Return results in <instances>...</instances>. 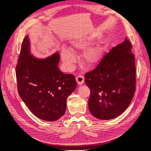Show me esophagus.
I'll return each instance as SVG.
<instances>
[{"label":"esophagus","mask_w":151,"mask_h":151,"mask_svg":"<svg viewBox=\"0 0 151 151\" xmlns=\"http://www.w3.org/2000/svg\"><path fill=\"white\" fill-rule=\"evenodd\" d=\"M76 81H77V84H78L79 85H82V84L84 83V77L82 76H81V75L77 76L76 77Z\"/></svg>","instance_id":"34e87169"}]
</instances>
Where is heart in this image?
Segmentation results:
<instances>
[{
  "instance_id": "b5f03b06",
  "label": "heart",
  "mask_w": 151,
  "mask_h": 151,
  "mask_svg": "<svg viewBox=\"0 0 151 151\" xmlns=\"http://www.w3.org/2000/svg\"><path fill=\"white\" fill-rule=\"evenodd\" d=\"M94 39V36H88L72 41L70 45V49L74 52L86 48L82 54V61L86 67L89 68L96 65L101 60L103 55L102 47L99 43L92 45L86 48L92 43ZM61 57L67 69H72L76 60L74 53L69 50L64 48L61 52Z\"/></svg>"
}]
</instances>
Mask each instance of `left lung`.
Returning a JSON list of instances; mask_svg holds the SVG:
<instances>
[{"mask_svg":"<svg viewBox=\"0 0 151 151\" xmlns=\"http://www.w3.org/2000/svg\"><path fill=\"white\" fill-rule=\"evenodd\" d=\"M132 48L125 38L105 55L94 70L85 74L86 84L91 91L89 111L98 119L110 120L120 115L134 97L136 69Z\"/></svg>","mask_w":151,"mask_h":151,"instance_id":"obj_1","label":"left lung"}]
</instances>
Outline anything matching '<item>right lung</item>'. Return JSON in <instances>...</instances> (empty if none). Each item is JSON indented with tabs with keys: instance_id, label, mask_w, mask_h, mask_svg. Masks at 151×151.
I'll list each match as a JSON object with an SVG mask.
<instances>
[{
	"instance_id": "add662e5",
	"label": "right lung",
	"mask_w": 151,
	"mask_h": 151,
	"mask_svg": "<svg viewBox=\"0 0 151 151\" xmlns=\"http://www.w3.org/2000/svg\"><path fill=\"white\" fill-rule=\"evenodd\" d=\"M26 36L16 66L17 91L21 98L34 115L53 122L64 115L67 98L77 87L72 74H65L58 67V52L44 59L31 55Z\"/></svg>"
}]
</instances>
